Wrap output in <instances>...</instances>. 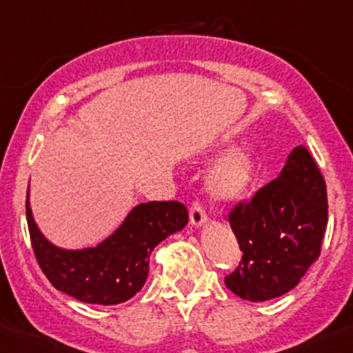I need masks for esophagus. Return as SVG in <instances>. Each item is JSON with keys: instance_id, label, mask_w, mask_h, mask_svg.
<instances>
[{"instance_id": "1", "label": "esophagus", "mask_w": 353, "mask_h": 353, "mask_svg": "<svg viewBox=\"0 0 353 353\" xmlns=\"http://www.w3.org/2000/svg\"><path fill=\"white\" fill-rule=\"evenodd\" d=\"M206 220H208V216H206L205 210H203L201 205H198V203H193L190 208V222L191 225L196 227V229H199V227H203L206 223Z\"/></svg>"}]
</instances>
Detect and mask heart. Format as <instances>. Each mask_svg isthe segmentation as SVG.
Listing matches in <instances>:
<instances>
[{"label": "heart", "mask_w": 353, "mask_h": 353, "mask_svg": "<svg viewBox=\"0 0 353 353\" xmlns=\"http://www.w3.org/2000/svg\"><path fill=\"white\" fill-rule=\"evenodd\" d=\"M256 172V157L252 148L237 143L227 148L210 167L206 190L216 201H236L251 186Z\"/></svg>", "instance_id": "obj_1"}]
</instances>
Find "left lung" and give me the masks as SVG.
<instances>
[{
	"mask_svg": "<svg viewBox=\"0 0 353 353\" xmlns=\"http://www.w3.org/2000/svg\"><path fill=\"white\" fill-rule=\"evenodd\" d=\"M243 259L225 285L265 302L297 287L319 258L328 223L326 183L307 148L295 147L275 181L229 215Z\"/></svg>",
	"mask_w": 353,
	"mask_h": 353,
	"instance_id": "obj_1",
	"label": "left lung"
}]
</instances>
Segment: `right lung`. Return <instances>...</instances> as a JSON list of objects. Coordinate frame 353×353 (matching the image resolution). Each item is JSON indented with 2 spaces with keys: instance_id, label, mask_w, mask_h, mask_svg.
Segmentation results:
<instances>
[{
  "instance_id": "obj_1",
  "label": "right lung",
  "mask_w": 353,
  "mask_h": 353,
  "mask_svg": "<svg viewBox=\"0 0 353 353\" xmlns=\"http://www.w3.org/2000/svg\"><path fill=\"white\" fill-rule=\"evenodd\" d=\"M25 206L32 248L44 275L52 287L87 304L116 305L137 295L148 279L152 251L188 223L183 203H141L95 248L63 249L39 230L28 191Z\"/></svg>"
}]
</instances>
